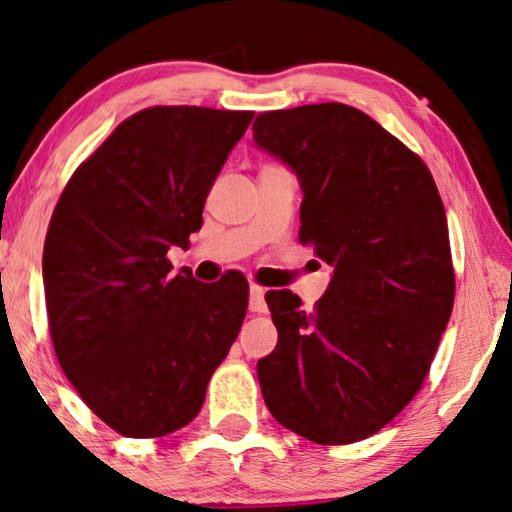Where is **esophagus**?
<instances>
[{
    "label": "esophagus",
    "mask_w": 512,
    "mask_h": 512,
    "mask_svg": "<svg viewBox=\"0 0 512 512\" xmlns=\"http://www.w3.org/2000/svg\"><path fill=\"white\" fill-rule=\"evenodd\" d=\"M248 308L253 312H266V301H264V289L259 285H250V301Z\"/></svg>",
    "instance_id": "esophagus-1"
}]
</instances>
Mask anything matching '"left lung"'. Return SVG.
<instances>
[{"mask_svg": "<svg viewBox=\"0 0 512 512\" xmlns=\"http://www.w3.org/2000/svg\"><path fill=\"white\" fill-rule=\"evenodd\" d=\"M259 151L299 179V239L331 266L315 310L266 294L278 345L257 361L276 421L324 446L391 423L425 381L451 319L446 211L425 163L345 103L259 114Z\"/></svg>", "mask_w": 512, "mask_h": 512, "instance_id": "left-lung-1", "label": "left lung"}]
</instances>
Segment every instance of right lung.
<instances>
[{
  "mask_svg": "<svg viewBox=\"0 0 512 512\" xmlns=\"http://www.w3.org/2000/svg\"><path fill=\"white\" fill-rule=\"evenodd\" d=\"M255 112L149 108L68 181L43 248L61 370L87 407L133 439L165 437L202 409L248 308V280L172 273L227 156Z\"/></svg>",
  "mask_w": 512,
  "mask_h": 512,
  "instance_id": "1",
  "label": "right lung"
}]
</instances>
